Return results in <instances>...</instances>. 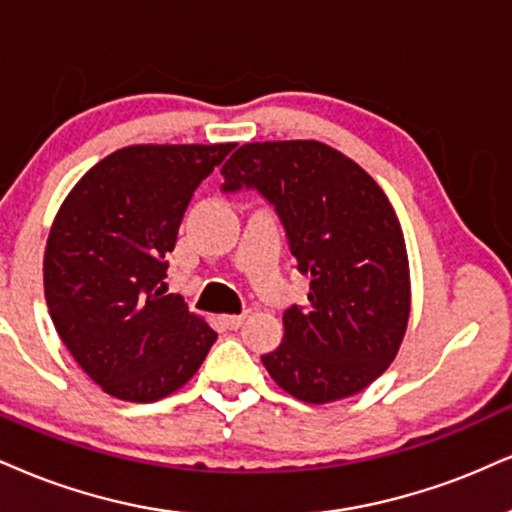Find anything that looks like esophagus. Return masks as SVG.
Masks as SVG:
<instances>
[{"mask_svg":"<svg viewBox=\"0 0 512 512\" xmlns=\"http://www.w3.org/2000/svg\"><path fill=\"white\" fill-rule=\"evenodd\" d=\"M220 323H223L227 330H239V327L244 325V315H223Z\"/></svg>","mask_w":512,"mask_h":512,"instance_id":"obj_1","label":"esophagus"}]
</instances>
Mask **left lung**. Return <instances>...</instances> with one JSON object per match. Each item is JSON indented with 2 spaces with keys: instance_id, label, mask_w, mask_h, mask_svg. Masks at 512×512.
I'll return each instance as SVG.
<instances>
[{
  "instance_id": "8db88e82",
  "label": "left lung",
  "mask_w": 512,
  "mask_h": 512,
  "mask_svg": "<svg viewBox=\"0 0 512 512\" xmlns=\"http://www.w3.org/2000/svg\"><path fill=\"white\" fill-rule=\"evenodd\" d=\"M220 173L225 192L254 187L275 206L311 275L308 306L287 308L285 339L261 356L270 377L315 406L363 391L396 358L410 318L406 239L387 194L318 140L242 144Z\"/></svg>"
}]
</instances>
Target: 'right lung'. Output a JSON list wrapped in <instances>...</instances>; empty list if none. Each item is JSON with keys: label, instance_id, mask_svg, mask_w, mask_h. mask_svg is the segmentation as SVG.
Listing matches in <instances>:
<instances>
[{"label": "right lung", "instance_id": "add662e5", "mask_svg": "<svg viewBox=\"0 0 512 512\" xmlns=\"http://www.w3.org/2000/svg\"><path fill=\"white\" fill-rule=\"evenodd\" d=\"M235 142L132 144L78 180L44 249V299L61 342L106 394L151 403L187 384L218 339L166 294L189 199Z\"/></svg>", "mask_w": 512, "mask_h": 512}]
</instances>
